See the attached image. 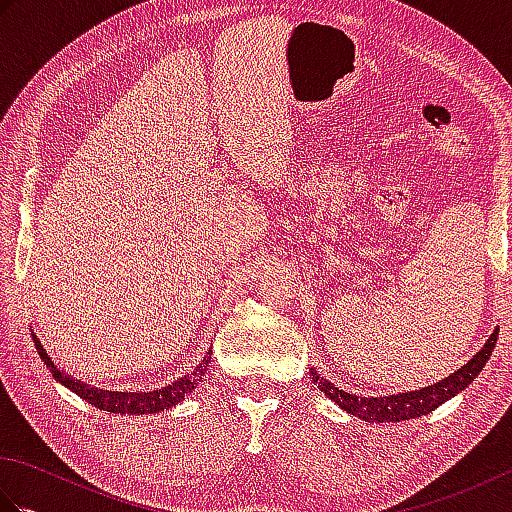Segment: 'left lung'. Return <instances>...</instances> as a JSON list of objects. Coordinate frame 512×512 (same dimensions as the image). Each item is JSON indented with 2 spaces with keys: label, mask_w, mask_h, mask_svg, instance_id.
<instances>
[{
  "label": "left lung",
  "mask_w": 512,
  "mask_h": 512,
  "mask_svg": "<svg viewBox=\"0 0 512 512\" xmlns=\"http://www.w3.org/2000/svg\"><path fill=\"white\" fill-rule=\"evenodd\" d=\"M499 328L491 334V339L477 352L469 363L460 367L458 372H453L440 383H433L429 387H422L416 391H405V394H391V396H380V398H365L356 394H347V391L339 389L330 380H325L317 369H310L312 380L319 385L325 396L334 400L336 405L345 409L352 416L363 418L367 422H400V420H411L427 416L433 409H438L442 402H447L455 394H460L464 387L473 383V378L482 372L488 358H491L495 343H497Z\"/></svg>",
  "instance_id": "left-lung-1"
}]
</instances>
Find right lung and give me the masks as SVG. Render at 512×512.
<instances>
[{"label":"right lung","mask_w":512,"mask_h":512,"mask_svg":"<svg viewBox=\"0 0 512 512\" xmlns=\"http://www.w3.org/2000/svg\"><path fill=\"white\" fill-rule=\"evenodd\" d=\"M32 341H35L37 352L41 356V361L46 363V367L50 369V374L54 376V380H59L61 385H65L68 389H72L76 396H81L85 402H90L96 409L110 411V413H129V416H140V413H158L176 407L180 400H184V396H189L191 391L198 387L200 378L204 376L206 369H209L211 363V354L213 350L209 347V352L200 361V365L193 369L191 374H184L182 378H178L176 383H171L162 389H154V391H107V389H99L92 385H85L81 380H74L72 376H65L63 369H59L54 365L52 358L48 356V352L43 350L41 341L37 339V334L32 332Z\"/></svg>","instance_id":"add662e5"}]
</instances>
